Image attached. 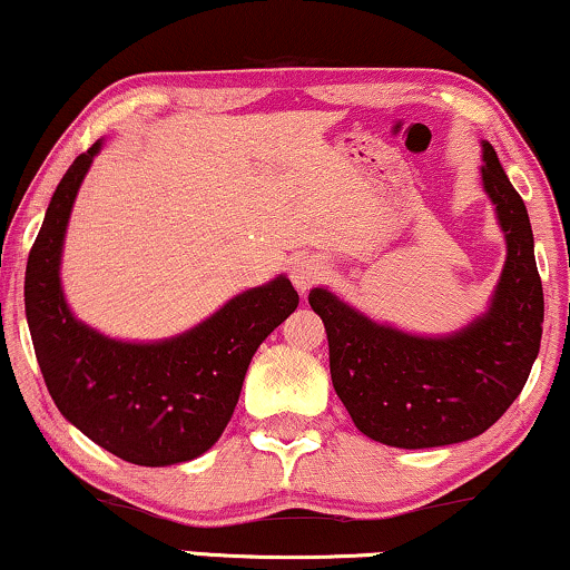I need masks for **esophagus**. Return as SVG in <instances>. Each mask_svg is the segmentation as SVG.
<instances>
[{
	"mask_svg": "<svg viewBox=\"0 0 570 570\" xmlns=\"http://www.w3.org/2000/svg\"><path fill=\"white\" fill-rule=\"evenodd\" d=\"M324 275H326L324 262H318L316 256H298L291 267V279L301 293L311 291L318 279H324Z\"/></svg>",
	"mask_w": 570,
	"mask_h": 570,
	"instance_id": "esophagus-1",
	"label": "esophagus"
}]
</instances>
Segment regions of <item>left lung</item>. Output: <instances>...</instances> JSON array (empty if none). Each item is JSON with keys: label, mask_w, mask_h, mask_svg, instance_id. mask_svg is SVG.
I'll return each instance as SVG.
<instances>
[{"label": "left lung", "mask_w": 570, "mask_h": 570, "mask_svg": "<svg viewBox=\"0 0 570 570\" xmlns=\"http://www.w3.org/2000/svg\"><path fill=\"white\" fill-rule=\"evenodd\" d=\"M482 186L505 233L488 314L449 337L376 324L324 287L308 293L330 340L334 392L355 428L396 449H433L485 433L524 389L542 340L544 298L524 199L482 142Z\"/></svg>", "instance_id": "8db88e82"}]
</instances>
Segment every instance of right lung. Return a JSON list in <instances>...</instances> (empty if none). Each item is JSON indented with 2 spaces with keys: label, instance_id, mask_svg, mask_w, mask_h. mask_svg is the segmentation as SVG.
<instances>
[{
  "label": "right lung",
  "instance_id": "1",
  "mask_svg": "<svg viewBox=\"0 0 570 570\" xmlns=\"http://www.w3.org/2000/svg\"><path fill=\"white\" fill-rule=\"evenodd\" d=\"M100 142L61 178L28 256L26 316L46 389L69 423L139 466L189 462L220 439L256 347L298 308L279 275L236 295L194 330L163 342L108 340L77 322L59 262L77 189Z\"/></svg>",
  "mask_w": 570,
  "mask_h": 570
}]
</instances>
